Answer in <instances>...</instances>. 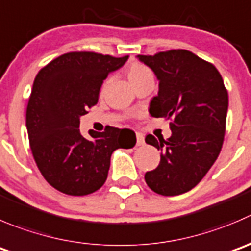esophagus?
<instances>
[{
  "label": "esophagus",
  "instance_id": "obj_1",
  "mask_svg": "<svg viewBox=\"0 0 251 251\" xmlns=\"http://www.w3.org/2000/svg\"><path fill=\"white\" fill-rule=\"evenodd\" d=\"M136 138H137V146H142L145 143V137H143L142 133L136 132Z\"/></svg>",
  "mask_w": 251,
  "mask_h": 251
}]
</instances>
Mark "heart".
I'll return each instance as SVG.
<instances>
[{
	"label": "heart",
	"mask_w": 251,
	"mask_h": 251,
	"mask_svg": "<svg viewBox=\"0 0 251 251\" xmlns=\"http://www.w3.org/2000/svg\"><path fill=\"white\" fill-rule=\"evenodd\" d=\"M151 71L148 67H146L145 65L141 64H132L128 69V79L130 82L136 81V79L141 78V77L146 76V75H150ZM105 86V84H104Z\"/></svg>",
	"instance_id": "1"
}]
</instances>
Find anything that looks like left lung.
<instances>
[{
    "label": "left lung",
    "instance_id": "8db88e82",
    "mask_svg": "<svg viewBox=\"0 0 251 251\" xmlns=\"http://www.w3.org/2000/svg\"><path fill=\"white\" fill-rule=\"evenodd\" d=\"M137 57L159 81L150 114L172 119L169 138L146 136V143L160 151V162L146 173L145 180L159 195L187 193L202 180L220 154L228 92L218 70L191 51L177 49Z\"/></svg>",
    "mask_w": 251,
    "mask_h": 251
}]
</instances>
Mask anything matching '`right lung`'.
Masks as SVG:
<instances>
[{
  "label": "right lung",
  "mask_w": 251,
  "mask_h": 251,
  "mask_svg": "<svg viewBox=\"0 0 251 251\" xmlns=\"http://www.w3.org/2000/svg\"><path fill=\"white\" fill-rule=\"evenodd\" d=\"M127 58L75 51L58 56L36 75L26 130L34 160L56 190L71 196L97 191L108 177L114 151L127 147L126 128L108 126L104 132L93 131L92 140L79 131V118L98 103L103 81Z\"/></svg>",
  "instance_id": "right-lung-1"
}]
</instances>
